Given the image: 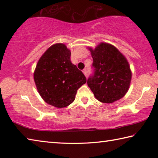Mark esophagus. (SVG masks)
Segmentation results:
<instances>
[{"mask_svg": "<svg viewBox=\"0 0 158 158\" xmlns=\"http://www.w3.org/2000/svg\"><path fill=\"white\" fill-rule=\"evenodd\" d=\"M83 73L84 74V75H85V77H87V74H88V73H87V69H84V70H83Z\"/></svg>", "mask_w": 158, "mask_h": 158, "instance_id": "esophagus-1", "label": "esophagus"}]
</instances>
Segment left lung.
I'll list each match as a JSON object with an SVG mask.
<instances>
[{"label":"left lung","instance_id":"left-lung-1","mask_svg":"<svg viewBox=\"0 0 158 158\" xmlns=\"http://www.w3.org/2000/svg\"><path fill=\"white\" fill-rule=\"evenodd\" d=\"M93 73L87 80L89 87L101 102L112 103L126 94L132 73L126 58L113 45L100 43L89 48Z\"/></svg>","mask_w":158,"mask_h":158}]
</instances>
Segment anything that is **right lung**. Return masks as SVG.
<instances>
[{
  "mask_svg": "<svg viewBox=\"0 0 158 158\" xmlns=\"http://www.w3.org/2000/svg\"><path fill=\"white\" fill-rule=\"evenodd\" d=\"M71 52L65 44L50 47L37 63L34 73L37 89L50 105L63 108L73 102L78 89L86 78L71 63Z\"/></svg>",
  "mask_w": 158,
  "mask_h": 158,
  "instance_id": "add662e5",
  "label": "right lung"
}]
</instances>
